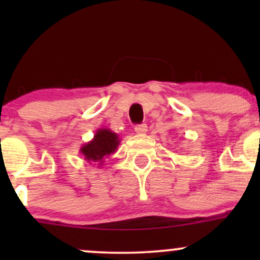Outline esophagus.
Returning <instances> with one entry per match:
<instances>
[{
    "mask_svg": "<svg viewBox=\"0 0 260 260\" xmlns=\"http://www.w3.org/2000/svg\"><path fill=\"white\" fill-rule=\"evenodd\" d=\"M134 131H136V133L138 134H145L148 132V126L145 123L138 124V126H136V128H134Z\"/></svg>",
    "mask_w": 260,
    "mask_h": 260,
    "instance_id": "obj_1",
    "label": "esophagus"
}]
</instances>
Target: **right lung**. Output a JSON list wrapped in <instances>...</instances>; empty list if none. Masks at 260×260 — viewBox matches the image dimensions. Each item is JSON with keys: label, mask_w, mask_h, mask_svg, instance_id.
I'll return each mask as SVG.
<instances>
[{"label": "right lung", "mask_w": 260, "mask_h": 260, "mask_svg": "<svg viewBox=\"0 0 260 260\" xmlns=\"http://www.w3.org/2000/svg\"><path fill=\"white\" fill-rule=\"evenodd\" d=\"M121 140L115 132L109 128H99L94 134V138L88 143L83 144L79 149V153L84 157L86 162L94 165L103 166L105 157L115 153Z\"/></svg>", "instance_id": "add662e5"}]
</instances>
